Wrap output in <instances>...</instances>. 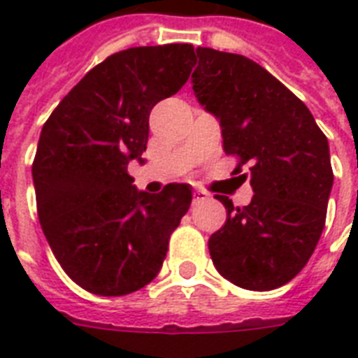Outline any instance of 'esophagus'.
Returning a JSON list of instances; mask_svg holds the SVG:
<instances>
[{
    "mask_svg": "<svg viewBox=\"0 0 358 358\" xmlns=\"http://www.w3.org/2000/svg\"><path fill=\"white\" fill-rule=\"evenodd\" d=\"M206 199H208V195H206V193H204V191H199V189L193 191V202L206 201Z\"/></svg>",
    "mask_w": 358,
    "mask_h": 358,
    "instance_id": "obj_1",
    "label": "esophagus"
}]
</instances>
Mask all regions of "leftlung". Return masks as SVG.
Here are the masks:
<instances>
[{
    "label": "left lung",
    "instance_id": "left-lung-1",
    "mask_svg": "<svg viewBox=\"0 0 358 358\" xmlns=\"http://www.w3.org/2000/svg\"><path fill=\"white\" fill-rule=\"evenodd\" d=\"M196 100L221 122L223 148L243 167L252 201L227 208L208 249L217 271L255 292L289 282L316 249L327 217L333 167L327 137L305 103L260 64L238 53L196 48Z\"/></svg>",
    "mask_w": 358,
    "mask_h": 358
}]
</instances>
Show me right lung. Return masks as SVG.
Returning <instances> with one entry per match:
<instances>
[{"label": "right lung", "instance_id": "right-lung-1", "mask_svg": "<svg viewBox=\"0 0 358 358\" xmlns=\"http://www.w3.org/2000/svg\"><path fill=\"white\" fill-rule=\"evenodd\" d=\"M195 63L191 44L113 53L42 126L33 162L38 221L64 273L91 294L120 297L154 280L189 210V185L148 195L128 163L146 150L152 108L182 89Z\"/></svg>", "mask_w": 358, "mask_h": 358}]
</instances>
